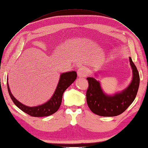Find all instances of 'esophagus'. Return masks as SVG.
<instances>
[{
    "label": "esophagus",
    "instance_id": "obj_1",
    "mask_svg": "<svg viewBox=\"0 0 148 148\" xmlns=\"http://www.w3.org/2000/svg\"><path fill=\"white\" fill-rule=\"evenodd\" d=\"M87 73H88V72H87V70L85 68L81 67L77 71V76L80 78L85 77L87 75Z\"/></svg>",
    "mask_w": 148,
    "mask_h": 148
}]
</instances>
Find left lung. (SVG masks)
<instances>
[{
  "instance_id": "8db88e82",
  "label": "left lung",
  "mask_w": 148,
  "mask_h": 148,
  "mask_svg": "<svg viewBox=\"0 0 148 148\" xmlns=\"http://www.w3.org/2000/svg\"><path fill=\"white\" fill-rule=\"evenodd\" d=\"M132 68V81L126 89L113 95L104 92L101 83L95 77H88L89 88L86 92L88 106L93 113L101 116L112 117L122 114L135 99L139 86L138 71L130 57ZM97 75V73H95Z\"/></svg>"
}]
</instances>
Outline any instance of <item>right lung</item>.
Returning <instances> with one entry per match:
<instances>
[{
    "label": "right lung",
    "mask_w": 148,
    "mask_h": 148,
    "mask_svg": "<svg viewBox=\"0 0 148 148\" xmlns=\"http://www.w3.org/2000/svg\"><path fill=\"white\" fill-rule=\"evenodd\" d=\"M77 78L76 71H70L60 74L58 84L51 99L46 103L37 106L29 107L17 100L10 92L7 77V89L9 96L15 105L21 110L34 117H44L53 114L58 111L62 103V97L64 92L73 84Z\"/></svg>",
    "instance_id": "obj_1"
}]
</instances>
